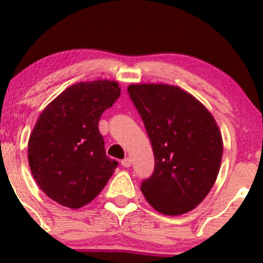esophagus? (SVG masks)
<instances>
[{"instance_id": "esophagus-1", "label": "esophagus", "mask_w": 263, "mask_h": 263, "mask_svg": "<svg viewBox=\"0 0 263 263\" xmlns=\"http://www.w3.org/2000/svg\"><path fill=\"white\" fill-rule=\"evenodd\" d=\"M131 163H132V161L129 157H126L124 159H122V166H123V167H129V166H131Z\"/></svg>"}]
</instances>
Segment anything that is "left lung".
Masks as SVG:
<instances>
[{"instance_id": "left-lung-1", "label": "left lung", "mask_w": 263, "mask_h": 263, "mask_svg": "<svg viewBox=\"0 0 263 263\" xmlns=\"http://www.w3.org/2000/svg\"><path fill=\"white\" fill-rule=\"evenodd\" d=\"M128 93L156 162L141 192L161 214H185L202 202L217 180L223 156L219 127L195 96L175 85L137 83L128 85Z\"/></svg>"}]
</instances>
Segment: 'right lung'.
<instances>
[{
  "label": "right lung",
  "mask_w": 263,
  "mask_h": 263,
  "mask_svg": "<svg viewBox=\"0 0 263 263\" xmlns=\"http://www.w3.org/2000/svg\"><path fill=\"white\" fill-rule=\"evenodd\" d=\"M120 96L115 80L80 82L43 110L28 140V163L40 190L60 205L80 209L95 200L118 162L106 156L101 114Z\"/></svg>",
  "instance_id": "add662e5"
}]
</instances>
